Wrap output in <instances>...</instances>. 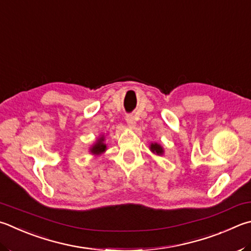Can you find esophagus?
I'll list each match as a JSON object with an SVG mask.
<instances>
[{"mask_svg": "<svg viewBox=\"0 0 251 251\" xmlns=\"http://www.w3.org/2000/svg\"><path fill=\"white\" fill-rule=\"evenodd\" d=\"M126 122L127 124H128L130 127H134L135 126V116L134 114H126Z\"/></svg>", "mask_w": 251, "mask_h": 251, "instance_id": "1", "label": "esophagus"}]
</instances>
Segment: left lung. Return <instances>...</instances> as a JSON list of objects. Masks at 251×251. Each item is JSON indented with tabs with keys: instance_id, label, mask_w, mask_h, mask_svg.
<instances>
[{
	"instance_id": "obj_1",
	"label": "left lung",
	"mask_w": 251,
	"mask_h": 251,
	"mask_svg": "<svg viewBox=\"0 0 251 251\" xmlns=\"http://www.w3.org/2000/svg\"><path fill=\"white\" fill-rule=\"evenodd\" d=\"M150 149H151L153 152H156L157 154H161L162 151H163L161 146L158 145V144H151V147H150Z\"/></svg>"
}]
</instances>
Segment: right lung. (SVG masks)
<instances>
[{"label": "right lung", "instance_id": "right-lung-1", "mask_svg": "<svg viewBox=\"0 0 251 251\" xmlns=\"http://www.w3.org/2000/svg\"><path fill=\"white\" fill-rule=\"evenodd\" d=\"M103 140H104L103 138L99 139L98 143L93 146L92 149H91V151H92L93 153H102L104 150L106 149V146L103 144Z\"/></svg>", "mask_w": 251, "mask_h": 251}]
</instances>
